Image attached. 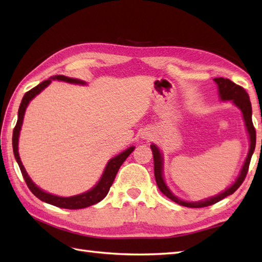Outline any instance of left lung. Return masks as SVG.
<instances>
[{"label":"left lung","instance_id":"1","mask_svg":"<svg viewBox=\"0 0 262 262\" xmlns=\"http://www.w3.org/2000/svg\"><path fill=\"white\" fill-rule=\"evenodd\" d=\"M217 85H219V91H220V96L222 100H232L233 103L237 105L238 108L241 109L242 114H243V118L244 121H246V126L247 129L249 132L250 135V149L248 153V158L244 162L243 168L241 170V173L238 176L236 181L234 182V185L231 186L227 190L224 192H222L220 194H217L216 197L206 199L204 202H198V203H187V202H182V200L178 199L176 196L171 193V191L168 189V187L165 186V183L163 181V177H162V157H161V153L159 151V148L155 145H151L152 152H153V159H154V176H155V181H157V185L159 189L163 194H165L166 197L170 198L171 200H173L174 203L179 204L181 206H185V207H191V208H200V207H207V206L214 205L216 203H219L220 200L224 199L225 197L230 196L233 192H235L237 190V188L242 185V182L246 179V177L248 174L249 171V165H250V161H251L252 154L254 152V147H255V128L253 126L252 122V107H251V102H250V98L247 91L240 85L235 84L234 82H232L229 79H224V77H216L214 80Z\"/></svg>","mask_w":262,"mask_h":262}]
</instances>
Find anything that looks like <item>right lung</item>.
Returning a JSON list of instances; mask_svg holds the SVG:
<instances>
[{"mask_svg":"<svg viewBox=\"0 0 262 262\" xmlns=\"http://www.w3.org/2000/svg\"><path fill=\"white\" fill-rule=\"evenodd\" d=\"M53 79H57L60 81H65V82H70V83H83L80 80H75V79H71V77H66L63 75H57L53 77ZM52 82V79L43 81L35 88H32L31 90L26 92V94L22 98V101L20 103L19 107V113H18V121H16V125L13 129V136H12V146H13V153H14V158L16 160V162L19 164V168L21 170L22 177L27 183L28 188L30 189V191L35 194L37 198H39L42 202H45L47 204H51L54 206H57V207L60 208H66V209H81V208H85L89 207V206H92L94 204H97L99 202L107 196V193L109 191V189L113 185V182L115 180V177L118 172L120 165L124 163V161L129 157V154L134 151V146L127 148L125 152H122L121 154L117 155L114 159H111L107 168L104 170V173L101 178V180L99 181L98 185L94 187L91 190H89L88 192H84L82 194H77V196L73 197H58V196H54V194L47 193L45 191H42L41 189H39L35 183L31 181V179L28 177L27 172L24 168V165L21 163V160L19 158V153H18V141H19V134H20V129H21V125H22V120H24V116H25V111L28 103H29L30 100L36 97L37 94L42 91L49 83Z\"/></svg>","mask_w":262,"mask_h":262,"instance_id":"add662e5","label":"right lung"}]
</instances>
